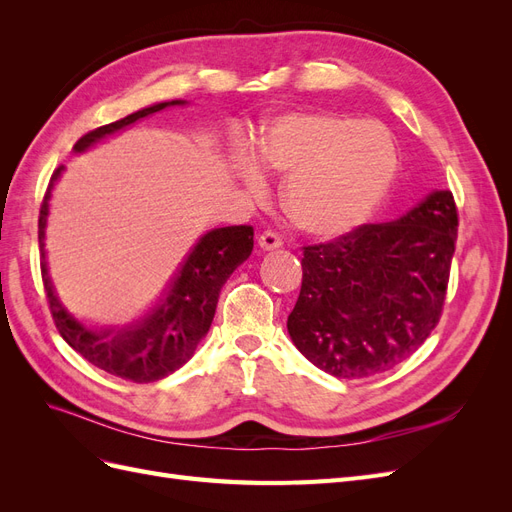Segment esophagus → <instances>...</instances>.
Returning a JSON list of instances; mask_svg holds the SVG:
<instances>
[{"label": "esophagus", "instance_id": "obj_1", "mask_svg": "<svg viewBox=\"0 0 512 512\" xmlns=\"http://www.w3.org/2000/svg\"><path fill=\"white\" fill-rule=\"evenodd\" d=\"M258 245H260V250H265V252H269V250H280V247H282V237L277 235L275 230H265V232H262V235L258 237Z\"/></svg>", "mask_w": 512, "mask_h": 512}]
</instances>
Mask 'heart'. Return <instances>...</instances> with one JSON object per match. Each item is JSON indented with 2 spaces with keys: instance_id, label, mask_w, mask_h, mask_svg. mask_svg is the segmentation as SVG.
<instances>
[{
  "instance_id": "1",
  "label": "heart",
  "mask_w": 512,
  "mask_h": 512,
  "mask_svg": "<svg viewBox=\"0 0 512 512\" xmlns=\"http://www.w3.org/2000/svg\"><path fill=\"white\" fill-rule=\"evenodd\" d=\"M260 160L288 175L284 207L292 224L318 239H337L363 226L389 194L399 151L380 123L331 113L275 119L258 143ZM237 173L254 192L267 190L265 168L252 156Z\"/></svg>"
}]
</instances>
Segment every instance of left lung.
Listing matches in <instances>:
<instances>
[{"label": "left lung", "mask_w": 512, "mask_h": 512, "mask_svg": "<svg viewBox=\"0 0 512 512\" xmlns=\"http://www.w3.org/2000/svg\"><path fill=\"white\" fill-rule=\"evenodd\" d=\"M453 192L429 194L404 218L303 245V282L288 333L307 361L359 380L412 356L436 329L455 254Z\"/></svg>", "instance_id": "8db88e82"}]
</instances>
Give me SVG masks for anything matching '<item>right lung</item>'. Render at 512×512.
<instances>
[{
  "label": "right lung",
  "mask_w": 512,
  "mask_h": 512,
  "mask_svg": "<svg viewBox=\"0 0 512 512\" xmlns=\"http://www.w3.org/2000/svg\"><path fill=\"white\" fill-rule=\"evenodd\" d=\"M173 104L183 102L173 100L153 104L115 123H108V126L91 130L74 143V151H85L106 134H113L130 126L136 119L158 113ZM61 170H64V166L55 168L49 188L44 192L38 218V241L42 252L40 271L46 301H49L51 316L59 335L83 359L111 376L132 382H156L173 374L175 369L190 361L198 342L207 335L224 282L252 254L254 228L241 224L207 232L194 245V250L185 258L166 294L147 316L123 329H89L79 320H74L64 305L59 303L44 260L46 215H49L53 183Z\"/></svg>",
  "instance_id": "add662e5"
}]
</instances>
